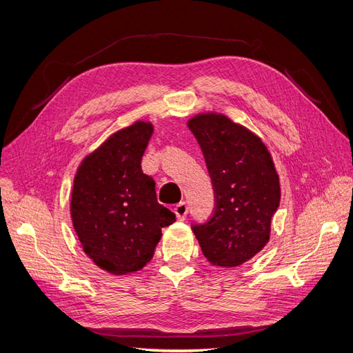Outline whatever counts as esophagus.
<instances>
[{"mask_svg":"<svg viewBox=\"0 0 353 353\" xmlns=\"http://www.w3.org/2000/svg\"><path fill=\"white\" fill-rule=\"evenodd\" d=\"M174 212H175V215H176V218H178L179 221H184V219L187 218V215H188V206H187V203H184V201L178 203V205L174 208Z\"/></svg>","mask_w":353,"mask_h":353,"instance_id":"obj_1","label":"esophagus"}]
</instances>
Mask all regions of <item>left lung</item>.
<instances>
[{
    "label": "left lung",
    "mask_w": 353,
    "mask_h": 353,
    "mask_svg": "<svg viewBox=\"0 0 353 353\" xmlns=\"http://www.w3.org/2000/svg\"><path fill=\"white\" fill-rule=\"evenodd\" d=\"M187 125L205 156L216 199L209 222L193 227L196 239L213 266H239L270 241L281 199L279 174L261 138L228 116L199 113Z\"/></svg>",
    "instance_id": "obj_1"
}]
</instances>
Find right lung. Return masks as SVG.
Here are the masks:
<instances>
[{
	"mask_svg": "<svg viewBox=\"0 0 353 353\" xmlns=\"http://www.w3.org/2000/svg\"><path fill=\"white\" fill-rule=\"evenodd\" d=\"M152 122L135 121L85 156L70 194V216L85 254L112 275L143 270L152 261L162 228L176 221L159 205L154 179L141 159Z\"/></svg>",
	"mask_w": 353,
	"mask_h": 353,
	"instance_id": "obj_1",
	"label": "right lung"
}]
</instances>
